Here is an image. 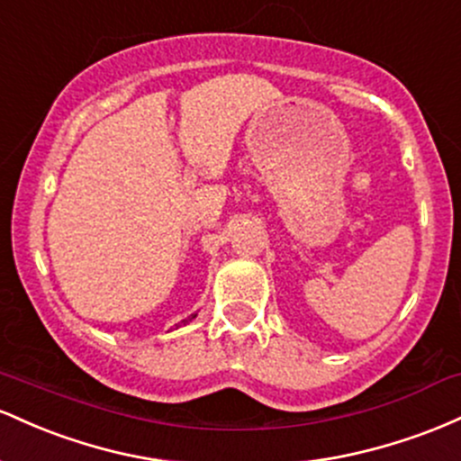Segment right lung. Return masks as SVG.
<instances>
[{"mask_svg":"<svg viewBox=\"0 0 461 461\" xmlns=\"http://www.w3.org/2000/svg\"><path fill=\"white\" fill-rule=\"evenodd\" d=\"M191 318H195V313H194V315H191ZM191 318H189V320H191ZM185 322H187V320H185Z\"/></svg>","mask_w":461,"mask_h":461,"instance_id":"add662e5","label":"right lung"}]
</instances>
